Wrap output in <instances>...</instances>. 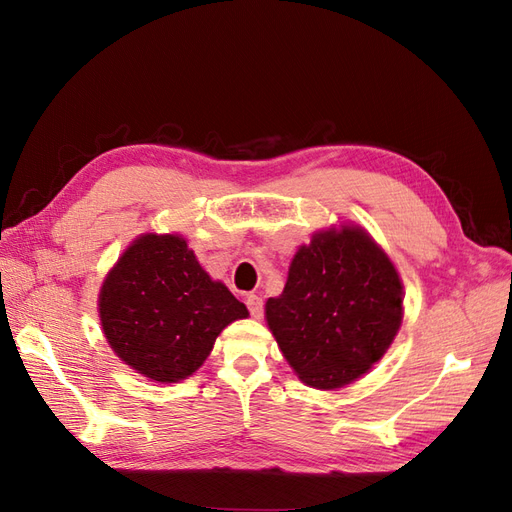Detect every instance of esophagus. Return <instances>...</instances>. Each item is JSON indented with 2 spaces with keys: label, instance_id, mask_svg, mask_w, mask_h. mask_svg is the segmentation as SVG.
<instances>
[{
  "label": "esophagus",
  "instance_id": "1",
  "mask_svg": "<svg viewBox=\"0 0 512 512\" xmlns=\"http://www.w3.org/2000/svg\"><path fill=\"white\" fill-rule=\"evenodd\" d=\"M245 305H247V309H250V314H252V318H256V320H260L262 318V299L258 297V294H247L245 297Z\"/></svg>",
  "mask_w": 512,
  "mask_h": 512
}]
</instances>
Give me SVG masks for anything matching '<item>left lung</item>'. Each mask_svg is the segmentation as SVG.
Segmentation results:
<instances>
[{
  "instance_id": "obj_1",
  "label": "left lung",
  "mask_w": 512,
  "mask_h": 512,
  "mask_svg": "<svg viewBox=\"0 0 512 512\" xmlns=\"http://www.w3.org/2000/svg\"><path fill=\"white\" fill-rule=\"evenodd\" d=\"M401 282L361 228L320 232L294 254L288 282L267 301V322L297 376L344 386L380 361L401 324Z\"/></svg>"
}]
</instances>
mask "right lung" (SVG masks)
<instances>
[{
    "label": "right lung",
    "mask_w": 512,
    "mask_h": 512,
    "mask_svg": "<svg viewBox=\"0 0 512 512\" xmlns=\"http://www.w3.org/2000/svg\"><path fill=\"white\" fill-rule=\"evenodd\" d=\"M108 344L138 374L179 382L205 363L215 337L247 307L213 282L177 235L136 239L100 292Z\"/></svg>",
    "instance_id": "add662e5"
}]
</instances>
